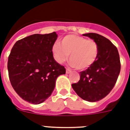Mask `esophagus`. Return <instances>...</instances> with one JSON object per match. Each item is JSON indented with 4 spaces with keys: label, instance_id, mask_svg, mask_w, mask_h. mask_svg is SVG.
<instances>
[{
    "label": "esophagus",
    "instance_id": "obj_1",
    "mask_svg": "<svg viewBox=\"0 0 130 130\" xmlns=\"http://www.w3.org/2000/svg\"><path fill=\"white\" fill-rule=\"evenodd\" d=\"M71 70L70 69H66V73L67 74H69V73H71Z\"/></svg>",
    "mask_w": 130,
    "mask_h": 130
}]
</instances>
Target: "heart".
Masks as SVG:
<instances>
[{"instance_id":"b5f03b06","label":"heart","mask_w":130,"mask_h":130,"mask_svg":"<svg viewBox=\"0 0 130 130\" xmlns=\"http://www.w3.org/2000/svg\"><path fill=\"white\" fill-rule=\"evenodd\" d=\"M54 59L59 64L65 62L70 54V65L74 68L86 69L93 64L99 54V45L93 40L77 35H69L52 47Z\"/></svg>"}]
</instances>
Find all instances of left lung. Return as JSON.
I'll use <instances>...</instances> for the list:
<instances>
[{"instance_id": "8db88e82", "label": "left lung", "mask_w": 130, "mask_h": 130, "mask_svg": "<svg viewBox=\"0 0 130 130\" xmlns=\"http://www.w3.org/2000/svg\"><path fill=\"white\" fill-rule=\"evenodd\" d=\"M97 42L99 54L95 63L80 72V80L72 87L80 98L90 102H98L109 94L120 74L121 65L118 48L109 39L97 33L83 34Z\"/></svg>"}]
</instances>
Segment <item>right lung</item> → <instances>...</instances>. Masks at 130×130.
Returning a JSON list of instances; mask_svg holds the SVG:
<instances>
[{"label": "right lung", "mask_w": 130, "mask_h": 130, "mask_svg": "<svg viewBox=\"0 0 130 130\" xmlns=\"http://www.w3.org/2000/svg\"><path fill=\"white\" fill-rule=\"evenodd\" d=\"M55 32L34 34L17 41L8 57V71L13 89L23 100L35 105L50 97L57 78L65 67L53 58Z\"/></svg>", "instance_id": "add662e5"}]
</instances>
